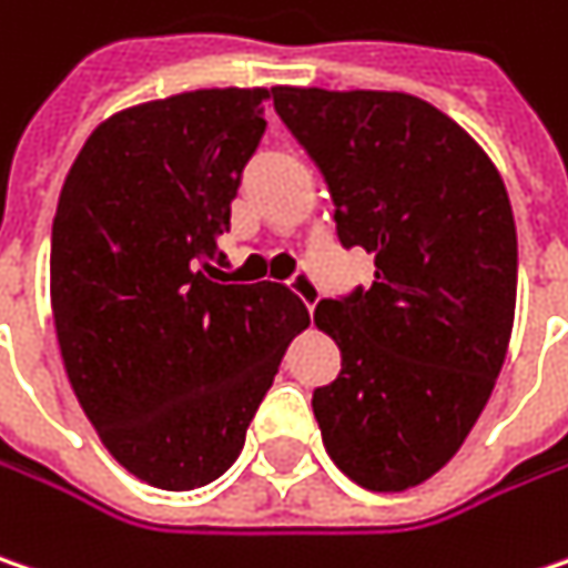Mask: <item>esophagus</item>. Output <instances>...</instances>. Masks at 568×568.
I'll return each mask as SVG.
<instances>
[{"mask_svg": "<svg viewBox=\"0 0 568 568\" xmlns=\"http://www.w3.org/2000/svg\"><path fill=\"white\" fill-rule=\"evenodd\" d=\"M288 285H292V292L305 302V308L308 312H315L317 298H321V288H317V283L308 276V273H295L292 280H288Z\"/></svg>", "mask_w": 568, "mask_h": 568, "instance_id": "esophagus-1", "label": "esophagus"}]
</instances>
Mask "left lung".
I'll use <instances>...</instances> for the list:
<instances>
[{
	"label": "left lung",
	"instance_id": "left-lung-1",
	"mask_svg": "<svg viewBox=\"0 0 568 568\" xmlns=\"http://www.w3.org/2000/svg\"><path fill=\"white\" fill-rule=\"evenodd\" d=\"M273 105L317 163L344 247L376 280L317 302L341 376L315 388L324 450L369 491H405L463 447L501 373L517 231L488 153L408 92L276 85Z\"/></svg>",
	"mask_w": 568,
	"mask_h": 568
}]
</instances>
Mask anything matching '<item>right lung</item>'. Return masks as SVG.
<instances>
[{"mask_svg": "<svg viewBox=\"0 0 568 568\" xmlns=\"http://www.w3.org/2000/svg\"><path fill=\"white\" fill-rule=\"evenodd\" d=\"M266 105L270 89H195L115 112L57 202L51 308L67 379L105 450L166 491L231 469L308 327L285 285L217 283V237Z\"/></svg>", "mask_w": 568, "mask_h": 568, "instance_id": "obj_1", "label": "right lung"}]
</instances>
